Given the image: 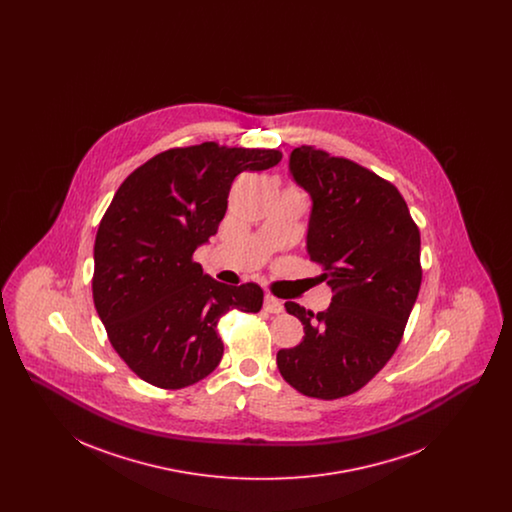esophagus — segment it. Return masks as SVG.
Returning a JSON list of instances; mask_svg holds the SVG:
<instances>
[{
    "instance_id": "obj_1",
    "label": "esophagus",
    "mask_w": 512,
    "mask_h": 512,
    "mask_svg": "<svg viewBox=\"0 0 512 512\" xmlns=\"http://www.w3.org/2000/svg\"><path fill=\"white\" fill-rule=\"evenodd\" d=\"M263 309H265L267 313H274V315H278V313H282V311H284V303H282L280 299L272 297V295H265Z\"/></svg>"
}]
</instances>
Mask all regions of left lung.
<instances>
[{
	"instance_id": "8db88e82",
	"label": "left lung",
	"mask_w": 512,
	"mask_h": 512,
	"mask_svg": "<svg viewBox=\"0 0 512 512\" xmlns=\"http://www.w3.org/2000/svg\"><path fill=\"white\" fill-rule=\"evenodd\" d=\"M290 174L311 195L307 255L334 295L317 315L286 303L305 336L276 363L303 395L340 399L368 384L401 341L422 282L420 232L397 188L349 159L295 147Z\"/></svg>"
}]
</instances>
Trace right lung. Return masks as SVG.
I'll use <instances>...</instances> for the list:
<instances>
[{
    "label": "right lung",
    "mask_w": 512,
    "mask_h": 512,
    "mask_svg": "<svg viewBox=\"0 0 512 512\" xmlns=\"http://www.w3.org/2000/svg\"><path fill=\"white\" fill-rule=\"evenodd\" d=\"M276 149L178 147L132 172L99 222L92 292L122 361L147 384L180 390L219 366L230 309L259 313L263 290L226 286L192 255L217 234L234 178L278 165Z\"/></svg>",
    "instance_id": "1"
}]
</instances>
